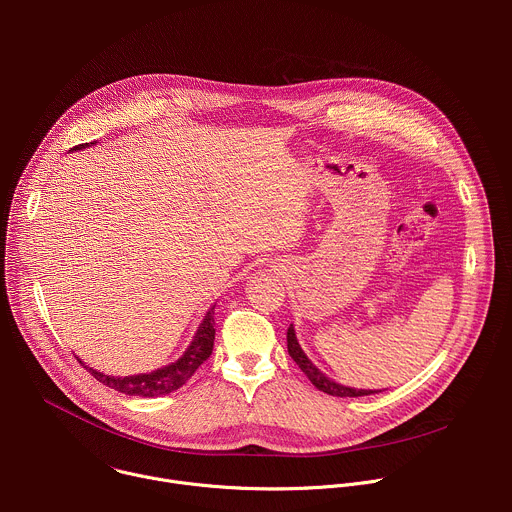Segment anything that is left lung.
Masks as SVG:
<instances>
[{
    "instance_id": "1",
    "label": "left lung",
    "mask_w": 512,
    "mask_h": 512,
    "mask_svg": "<svg viewBox=\"0 0 512 512\" xmlns=\"http://www.w3.org/2000/svg\"><path fill=\"white\" fill-rule=\"evenodd\" d=\"M287 352L289 356L296 360L298 367L302 369V373L312 381L314 387H318L320 391L328 393V395H334V397H362V395H371L375 391H364V389H350V387H342L334 381H330L328 377H324L314 364L308 360V356L304 354V350L300 348L298 344V338H296V332H294V326L289 324L287 328Z\"/></svg>"
}]
</instances>
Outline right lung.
<instances>
[{
  "mask_svg": "<svg viewBox=\"0 0 512 512\" xmlns=\"http://www.w3.org/2000/svg\"><path fill=\"white\" fill-rule=\"evenodd\" d=\"M93 143V141H91ZM89 143H81V145H75L72 150H83L87 148ZM212 310L204 316L190 348L184 352L182 358H178L176 362L168 364V367L164 369H158L150 375H135V377H109V375H103V373H97L89 367H83L103 385L119 391V393H125V395H139V397H158V395H166V393H172L176 389H180L182 385H186V381L196 373V369L200 367V364L210 356L212 352V346H214V318H212Z\"/></svg>",
  "mask_w": 512,
  "mask_h": 512,
  "instance_id": "1",
  "label": "right lung"
}]
</instances>
